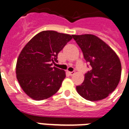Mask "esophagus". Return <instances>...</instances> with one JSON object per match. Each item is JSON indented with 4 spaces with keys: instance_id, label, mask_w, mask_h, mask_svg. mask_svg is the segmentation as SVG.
Returning a JSON list of instances; mask_svg holds the SVG:
<instances>
[{
    "instance_id": "obj_1",
    "label": "esophagus",
    "mask_w": 129,
    "mask_h": 129,
    "mask_svg": "<svg viewBox=\"0 0 129 129\" xmlns=\"http://www.w3.org/2000/svg\"><path fill=\"white\" fill-rule=\"evenodd\" d=\"M68 73L70 76H72V75H74V74H75V72H69Z\"/></svg>"
}]
</instances>
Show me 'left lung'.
<instances>
[{"instance_id":"1","label":"left lung","mask_w":129,"mask_h":129,"mask_svg":"<svg viewBox=\"0 0 129 129\" xmlns=\"http://www.w3.org/2000/svg\"><path fill=\"white\" fill-rule=\"evenodd\" d=\"M82 50L91 70L84 75V82L76 91L85 100H104L114 91L121 77V63L115 51L104 41L93 34L72 35Z\"/></svg>"}]
</instances>
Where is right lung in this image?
Segmentation results:
<instances>
[{"instance_id":"1","label":"right lung","mask_w":129,"mask_h":129,"mask_svg":"<svg viewBox=\"0 0 129 129\" xmlns=\"http://www.w3.org/2000/svg\"><path fill=\"white\" fill-rule=\"evenodd\" d=\"M72 38V35L46 30L35 35L23 47L17 61L16 76L28 97L41 101L57 92L66 72L52 65Z\"/></svg>"}]
</instances>
